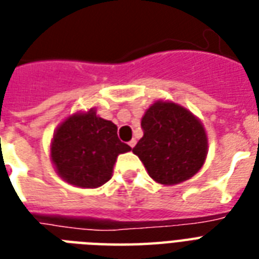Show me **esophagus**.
<instances>
[{
    "label": "esophagus",
    "mask_w": 259,
    "mask_h": 259,
    "mask_svg": "<svg viewBox=\"0 0 259 259\" xmlns=\"http://www.w3.org/2000/svg\"><path fill=\"white\" fill-rule=\"evenodd\" d=\"M128 144H130V146H131V147H135V144H136V140H135V139H132L131 142H130V143H128Z\"/></svg>",
    "instance_id": "34e87169"
}]
</instances>
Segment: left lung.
I'll return each mask as SVG.
<instances>
[{
	"mask_svg": "<svg viewBox=\"0 0 259 259\" xmlns=\"http://www.w3.org/2000/svg\"><path fill=\"white\" fill-rule=\"evenodd\" d=\"M143 138L132 148L150 177L163 185L189 180L206 157L202 124L185 108L158 101L142 119Z\"/></svg>",
	"mask_w": 259,
	"mask_h": 259,
	"instance_id": "left-lung-1",
	"label": "left lung"
}]
</instances>
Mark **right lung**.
Instances as JSON below:
<instances>
[{
    "mask_svg": "<svg viewBox=\"0 0 259 259\" xmlns=\"http://www.w3.org/2000/svg\"><path fill=\"white\" fill-rule=\"evenodd\" d=\"M131 150L117 136V127L92 109L74 115L55 132L51 158L58 174L79 188H97L111 180L119 154Z\"/></svg>",
    "mask_w": 259,
    "mask_h": 259,
    "instance_id": "obj_1",
    "label": "right lung"
}]
</instances>
